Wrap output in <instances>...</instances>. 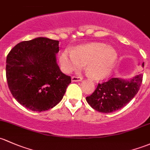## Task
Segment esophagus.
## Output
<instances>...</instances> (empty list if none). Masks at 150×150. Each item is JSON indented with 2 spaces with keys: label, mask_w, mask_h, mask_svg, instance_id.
<instances>
[{
  "label": "esophagus",
  "mask_w": 150,
  "mask_h": 150,
  "mask_svg": "<svg viewBox=\"0 0 150 150\" xmlns=\"http://www.w3.org/2000/svg\"><path fill=\"white\" fill-rule=\"evenodd\" d=\"M83 80V78L80 76H75V75H74V76L72 77V82H78V81H81V80Z\"/></svg>",
  "instance_id": "1"
}]
</instances>
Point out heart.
Returning a JSON list of instances; mask_svg holds the SVG:
<instances>
[{
	"label": "heart",
	"instance_id": "b5f03b06",
	"mask_svg": "<svg viewBox=\"0 0 150 150\" xmlns=\"http://www.w3.org/2000/svg\"><path fill=\"white\" fill-rule=\"evenodd\" d=\"M117 60V53L112 47L103 43H91L76 47L72 52L64 50L59 62L65 72L81 70L86 64L88 76L95 80L106 78L112 71Z\"/></svg>",
	"mask_w": 150,
	"mask_h": 150
}]
</instances>
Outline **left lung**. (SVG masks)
Segmentation results:
<instances>
[{
  "instance_id": "left-lung-1",
  "label": "left lung",
  "mask_w": 150,
  "mask_h": 150,
  "mask_svg": "<svg viewBox=\"0 0 150 150\" xmlns=\"http://www.w3.org/2000/svg\"><path fill=\"white\" fill-rule=\"evenodd\" d=\"M142 66L144 67V62ZM142 78V74L129 80L111 78L108 81L98 83L94 92L86 97V100L93 109L99 112H113L133 99L139 90Z\"/></svg>"
}]
</instances>
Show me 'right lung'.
I'll use <instances>...</instances> for the list:
<instances>
[{
    "label": "right lung",
    "mask_w": 150,
    "mask_h": 150,
    "mask_svg": "<svg viewBox=\"0 0 150 150\" xmlns=\"http://www.w3.org/2000/svg\"><path fill=\"white\" fill-rule=\"evenodd\" d=\"M59 41L39 37L17 44L6 58V80L14 98L34 111H45L62 100L71 77L56 62Z\"/></svg>",
    "instance_id": "add662e5"
}]
</instances>
